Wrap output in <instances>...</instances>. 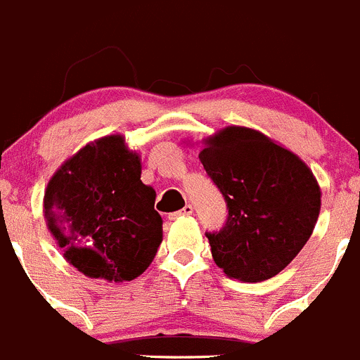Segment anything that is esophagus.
I'll return each mask as SVG.
<instances>
[{
    "instance_id": "1",
    "label": "esophagus",
    "mask_w": 360,
    "mask_h": 360,
    "mask_svg": "<svg viewBox=\"0 0 360 360\" xmlns=\"http://www.w3.org/2000/svg\"><path fill=\"white\" fill-rule=\"evenodd\" d=\"M193 213V207L190 206V204H186V206L183 207V210L181 211H176V213H172L170 214V220H176V218H179V217H188V214H191Z\"/></svg>"
}]
</instances>
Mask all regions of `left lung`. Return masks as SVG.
<instances>
[{
  "label": "left lung",
  "mask_w": 360,
  "mask_h": 360,
  "mask_svg": "<svg viewBox=\"0 0 360 360\" xmlns=\"http://www.w3.org/2000/svg\"><path fill=\"white\" fill-rule=\"evenodd\" d=\"M200 163L227 202L226 226L206 233L231 278L275 277L311 238L321 191L307 165L250 127L229 126L204 140Z\"/></svg>",
  "instance_id": "left-lung-1"
}]
</instances>
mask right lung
<instances>
[{
  "label": "right lung",
  "instance_id": "right-lung-1",
  "mask_svg": "<svg viewBox=\"0 0 360 360\" xmlns=\"http://www.w3.org/2000/svg\"><path fill=\"white\" fill-rule=\"evenodd\" d=\"M139 153L110 134L70 156L49 179L44 218L63 256L90 278L133 281L163 240L156 191L140 179Z\"/></svg>",
  "mask_w": 360,
  "mask_h": 360
}]
</instances>
